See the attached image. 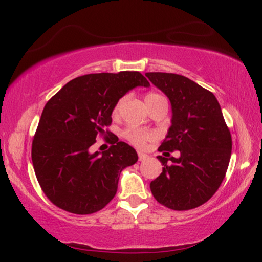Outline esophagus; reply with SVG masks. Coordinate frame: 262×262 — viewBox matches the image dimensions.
Here are the masks:
<instances>
[{
	"label": "esophagus",
	"instance_id": "esophagus-1",
	"mask_svg": "<svg viewBox=\"0 0 262 262\" xmlns=\"http://www.w3.org/2000/svg\"><path fill=\"white\" fill-rule=\"evenodd\" d=\"M146 159H148V155H146V154H143V152H138V160L141 161H145Z\"/></svg>",
	"mask_w": 262,
	"mask_h": 262
}]
</instances>
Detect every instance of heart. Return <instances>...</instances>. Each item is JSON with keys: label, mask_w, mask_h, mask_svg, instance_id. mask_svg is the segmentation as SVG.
<instances>
[{"label": "heart", "mask_w": 262, "mask_h": 262, "mask_svg": "<svg viewBox=\"0 0 262 262\" xmlns=\"http://www.w3.org/2000/svg\"><path fill=\"white\" fill-rule=\"evenodd\" d=\"M126 99H127L126 96H123V98L118 100L116 105H114L113 112H112L114 117L119 116L120 111L123 108V105L125 103V101H126ZM161 99H164L162 95L156 94V93H149V94L145 96V102L146 105L149 106L150 103H152L154 101H156V100H161ZM154 137H155V136H154V134H151V132L144 131L142 130V128H137V127H128L127 130L124 131V138L138 149L144 148L146 143L152 141Z\"/></svg>", "instance_id": "heart-1"}]
</instances>
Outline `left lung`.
Segmentation results:
<instances>
[{
  "label": "left lung",
  "instance_id": "1",
  "mask_svg": "<svg viewBox=\"0 0 262 262\" xmlns=\"http://www.w3.org/2000/svg\"><path fill=\"white\" fill-rule=\"evenodd\" d=\"M145 76L170 100L171 126L159 148L162 173L150 182L157 202L185 211L206 203L220 188L231 156V135L216 96L178 74ZM179 149L181 157L170 152Z\"/></svg>",
  "mask_w": 262,
  "mask_h": 262
}]
</instances>
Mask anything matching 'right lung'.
<instances>
[{
	"mask_svg": "<svg viewBox=\"0 0 262 262\" xmlns=\"http://www.w3.org/2000/svg\"><path fill=\"white\" fill-rule=\"evenodd\" d=\"M138 85H150L138 71L88 74L68 82L46 102L32 142V162L53 205L91 214L114 198L121 170L138 156L107 127L118 100ZM98 137L111 143L101 156L90 152Z\"/></svg>",
	"mask_w": 262,
	"mask_h": 262,
	"instance_id": "1",
	"label": "right lung"
}]
</instances>
